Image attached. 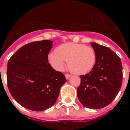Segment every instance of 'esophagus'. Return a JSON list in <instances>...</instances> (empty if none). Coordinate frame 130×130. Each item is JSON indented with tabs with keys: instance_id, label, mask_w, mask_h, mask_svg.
<instances>
[{
	"instance_id": "obj_1",
	"label": "esophagus",
	"mask_w": 130,
	"mask_h": 130,
	"mask_svg": "<svg viewBox=\"0 0 130 130\" xmlns=\"http://www.w3.org/2000/svg\"><path fill=\"white\" fill-rule=\"evenodd\" d=\"M65 78H66V79H69V78H70V77H71V75H70V74H65Z\"/></svg>"
}]
</instances>
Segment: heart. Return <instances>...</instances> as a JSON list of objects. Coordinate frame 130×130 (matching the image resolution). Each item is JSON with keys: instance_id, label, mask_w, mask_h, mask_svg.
I'll return each mask as SVG.
<instances>
[{"instance_id": "1", "label": "heart", "mask_w": 130, "mask_h": 130, "mask_svg": "<svg viewBox=\"0 0 130 130\" xmlns=\"http://www.w3.org/2000/svg\"><path fill=\"white\" fill-rule=\"evenodd\" d=\"M70 71L76 75L89 73L94 67L96 61V54L92 48L82 44L66 43L60 44L55 52L50 53L48 61L57 71H63L65 61Z\"/></svg>"}]
</instances>
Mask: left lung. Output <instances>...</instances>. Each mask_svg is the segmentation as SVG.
Here are the masks:
<instances>
[{
  "label": "left lung",
  "mask_w": 130,
  "mask_h": 130,
  "mask_svg": "<svg viewBox=\"0 0 130 130\" xmlns=\"http://www.w3.org/2000/svg\"><path fill=\"white\" fill-rule=\"evenodd\" d=\"M96 54L92 70L80 75L77 97L81 104L89 109H101L109 104L118 94L123 72L120 58L110 48L90 43Z\"/></svg>",
  "instance_id": "left-lung-1"
}]
</instances>
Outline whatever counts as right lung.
I'll return each instance as SVG.
<instances>
[{
    "instance_id": "1",
    "label": "right lung",
    "mask_w": 130,
    "mask_h": 130,
    "mask_svg": "<svg viewBox=\"0 0 130 130\" xmlns=\"http://www.w3.org/2000/svg\"><path fill=\"white\" fill-rule=\"evenodd\" d=\"M53 42H32L19 48L7 63V86L10 94L20 105L35 111L52 107L61 87L67 82L65 75L52 68L48 55Z\"/></svg>"
}]
</instances>
